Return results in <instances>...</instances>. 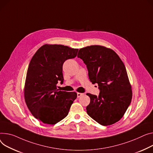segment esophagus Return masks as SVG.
Here are the masks:
<instances>
[{"instance_id": "34e87169", "label": "esophagus", "mask_w": 153, "mask_h": 153, "mask_svg": "<svg viewBox=\"0 0 153 153\" xmlns=\"http://www.w3.org/2000/svg\"><path fill=\"white\" fill-rule=\"evenodd\" d=\"M82 95H84V94H82V93H77V98H79V97H80L81 96H82Z\"/></svg>"}]
</instances>
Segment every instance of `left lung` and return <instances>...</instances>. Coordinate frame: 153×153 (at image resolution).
I'll list each match as a JSON object with an SVG mask.
<instances>
[{
  "label": "left lung",
  "instance_id": "1",
  "mask_svg": "<svg viewBox=\"0 0 153 153\" xmlns=\"http://www.w3.org/2000/svg\"><path fill=\"white\" fill-rule=\"evenodd\" d=\"M77 57L85 64L92 84H98V96L87 94L90 98L88 115L102 126L119 121L127 111L132 91L126 66L113 50L100 45L80 48Z\"/></svg>",
  "mask_w": 153,
  "mask_h": 153
}]
</instances>
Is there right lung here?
I'll return each mask as SVG.
<instances>
[{
	"instance_id": "add662e5",
	"label": "right lung",
	"mask_w": 153,
	"mask_h": 153,
	"mask_svg": "<svg viewBox=\"0 0 153 153\" xmlns=\"http://www.w3.org/2000/svg\"><path fill=\"white\" fill-rule=\"evenodd\" d=\"M78 48L62 45H44L29 63L25 87V98L30 113L47 124H55L68 114L77 98L76 92L60 91L58 81L63 82V65L77 56Z\"/></svg>"
}]
</instances>
